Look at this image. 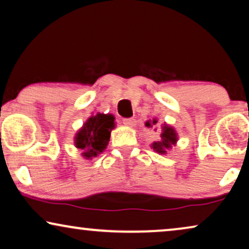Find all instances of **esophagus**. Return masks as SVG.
<instances>
[{
  "mask_svg": "<svg viewBox=\"0 0 249 249\" xmlns=\"http://www.w3.org/2000/svg\"><path fill=\"white\" fill-rule=\"evenodd\" d=\"M124 125H128V127H134V125L136 124V121H135V119H132V118H128V119H124Z\"/></svg>",
  "mask_w": 249,
  "mask_h": 249,
  "instance_id": "esophagus-1",
  "label": "esophagus"
}]
</instances>
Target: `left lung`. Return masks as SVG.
Here are the masks:
<instances>
[{"label": "left lung", "mask_w": 249, "mask_h": 249, "mask_svg": "<svg viewBox=\"0 0 249 249\" xmlns=\"http://www.w3.org/2000/svg\"><path fill=\"white\" fill-rule=\"evenodd\" d=\"M158 124V120L156 119H153V121H147L145 124L146 127H153V124ZM177 141H178V135L175 130V128H172L171 125L164 124L162 127V134H161V141L160 142H154L151 145V147L154 149L156 153L159 154H166V152L169 151L172 146L177 144Z\"/></svg>", "instance_id": "8db88e82"}]
</instances>
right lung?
<instances>
[{
  "label": "right lung",
  "instance_id": "obj_1",
  "mask_svg": "<svg viewBox=\"0 0 249 249\" xmlns=\"http://www.w3.org/2000/svg\"><path fill=\"white\" fill-rule=\"evenodd\" d=\"M114 124V117L108 113L91 115L85 122L74 137V145L85 159H93L107 148Z\"/></svg>",
  "mask_w": 249,
  "mask_h": 249
}]
</instances>
